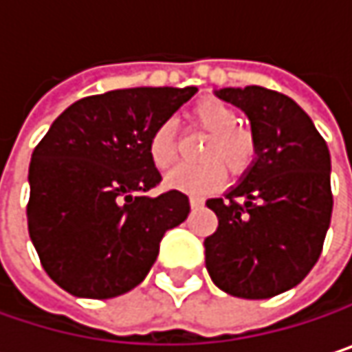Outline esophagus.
<instances>
[{
	"instance_id": "1",
	"label": "esophagus",
	"mask_w": 352,
	"mask_h": 352,
	"mask_svg": "<svg viewBox=\"0 0 352 352\" xmlns=\"http://www.w3.org/2000/svg\"><path fill=\"white\" fill-rule=\"evenodd\" d=\"M189 204H191V208H201V206H204V197L191 195V197H189Z\"/></svg>"
}]
</instances>
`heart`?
<instances>
[{"label": "heart", "mask_w": 352, "mask_h": 352, "mask_svg": "<svg viewBox=\"0 0 352 352\" xmlns=\"http://www.w3.org/2000/svg\"><path fill=\"white\" fill-rule=\"evenodd\" d=\"M197 128L208 132L199 165H181L173 169L165 183L167 187L183 193H208L224 183L226 167L230 173H245L254 161V136L236 126L239 116L230 106L218 100H204L191 111ZM148 157L157 169H169L175 163V130L171 122L159 124L148 138Z\"/></svg>", "instance_id": "b5f03b06"}]
</instances>
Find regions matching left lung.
I'll list each match as a JSON object with an SVG mask.
<instances>
[{
  "instance_id": "left-lung-1",
  "label": "left lung",
  "mask_w": 352,
  "mask_h": 352,
  "mask_svg": "<svg viewBox=\"0 0 352 352\" xmlns=\"http://www.w3.org/2000/svg\"><path fill=\"white\" fill-rule=\"evenodd\" d=\"M216 98L241 107L256 157L224 197L208 199L218 228L204 241L206 269L226 294L267 300L296 287L316 265L332 216L330 153L292 98L248 85Z\"/></svg>"
}]
</instances>
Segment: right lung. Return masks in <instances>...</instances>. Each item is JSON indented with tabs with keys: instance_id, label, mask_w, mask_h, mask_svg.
I'll list each match as a JSON object with an SVG mask.
<instances>
[{
	"instance_id": "add662e5",
	"label": "right lung",
	"mask_w": 352,
	"mask_h": 352,
	"mask_svg": "<svg viewBox=\"0 0 352 352\" xmlns=\"http://www.w3.org/2000/svg\"><path fill=\"white\" fill-rule=\"evenodd\" d=\"M197 87H134L69 106L32 153L28 232L48 277L77 298L134 289L167 230L189 214L177 189L146 195L161 173L148 157L153 130Z\"/></svg>"
}]
</instances>
